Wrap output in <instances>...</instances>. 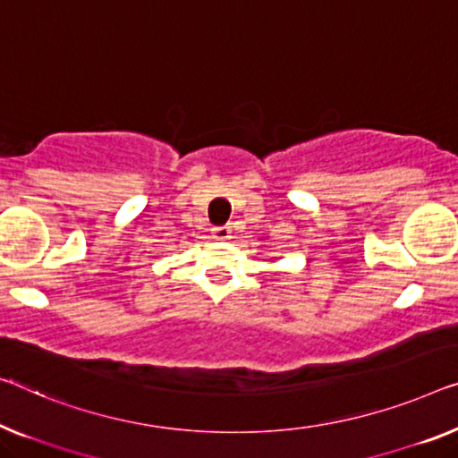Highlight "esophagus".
<instances>
[{
  "label": "esophagus",
  "instance_id": "34e87169",
  "mask_svg": "<svg viewBox=\"0 0 458 458\" xmlns=\"http://www.w3.org/2000/svg\"><path fill=\"white\" fill-rule=\"evenodd\" d=\"M211 236H214L216 241H220V242L230 241V238H232V230H230V226H217V228L211 230Z\"/></svg>",
  "mask_w": 458,
  "mask_h": 458
}]
</instances>
